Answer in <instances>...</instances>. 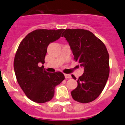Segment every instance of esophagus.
I'll use <instances>...</instances> for the list:
<instances>
[{"label":"esophagus","mask_w":125,"mask_h":125,"mask_svg":"<svg viewBox=\"0 0 125 125\" xmlns=\"http://www.w3.org/2000/svg\"><path fill=\"white\" fill-rule=\"evenodd\" d=\"M64 76L66 79L71 78V74H64Z\"/></svg>","instance_id":"esophagus-1"}]
</instances>
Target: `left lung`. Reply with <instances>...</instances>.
I'll return each instance as SVG.
<instances>
[{"instance_id": "1", "label": "left lung", "mask_w": 125, "mask_h": 125, "mask_svg": "<svg viewBox=\"0 0 125 125\" xmlns=\"http://www.w3.org/2000/svg\"><path fill=\"white\" fill-rule=\"evenodd\" d=\"M62 37L69 42L74 59L84 68L71 91L75 101L88 103L96 100L105 86L110 73L109 54L105 45L91 32L82 29H66ZM74 79L76 77L72 75Z\"/></svg>"}]
</instances>
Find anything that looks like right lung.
<instances>
[{
    "instance_id": "obj_1",
    "label": "right lung",
    "mask_w": 125,
    "mask_h": 125,
    "mask_svg": "<svg viewBox=\"0 0 125 125\" xmlns=\"http://www.w3.org/2000/svg\"><path fill=\"white\" fill-rule=\"evenodd\" d=\"M64 29H36L29 33L21 42L14 61V68L19 84L31 100L38 103L49 101L54 88L64 79L61 72L48 73L44 66L47 48L51 42L60 38Z\"/></svg>"
}]
</instances>
